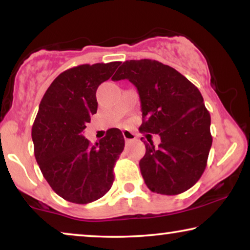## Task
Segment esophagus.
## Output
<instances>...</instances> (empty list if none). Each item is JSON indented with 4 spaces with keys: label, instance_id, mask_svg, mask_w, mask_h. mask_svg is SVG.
I'll use <instances>...</instances> for the list:
<instances>
[{
    "label": "esophagus",
    "instance_id": "1",
    "mask_svg": "<svg viewBox=\"0 0 250 250\" xmlns=\"http://www.w3.org/2000/svg\"><path fill=\"white\" fill-rule=\"evenodd\" d=\"M123 136H124L125 141H132V140H135L136 136L134 133H132L131 131H123Z\"/></svg>",
    "mask_w": 250,
    "mask_h": 250
}]
</instances>
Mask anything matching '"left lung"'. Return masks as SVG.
<instances>
[{
	"label": "left lung",
	"instance_id": "8db88e82",
	"mask_svg": "<svg viewBox=\"0 0 250 250\" xmlns=\"http://www.w3.org/2000/svg\"><path fill=\"white\" fill-rule=\"evenodd\" d=\"M111 80L135 85L142 110L140 132L160 136L158 146L152 140L143 141L140 169L146 187L167 196L189 190L203 175L213 142L210 115L199 90L174 68L150 59L125 61Z\"/></svg>",
	"mask_w": 250,
	"mask_h": 250
}]
</instances>
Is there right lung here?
Segmentation results:
<instances>
[{
    "instance_id": "right-lung-1",
    "label": "right lung",
    "mask_w": 250,
    "mask_h": 250,
    "mask_svg": "<svg viewBox=\"0 0 250 250\" xmlns=\"http://www.w3.org/2000/svg\"><path fill=\"white\" fill-rule=\"evenodd\" d=\"M121 64H80L64 70L47 88L32 127L34 153L44 179L74 204L104 197L114 183V167L124 150L121 129L110 128L91 145L83 136L98 110L95 93Z\"/></svg>"
}]
</instances>
